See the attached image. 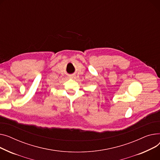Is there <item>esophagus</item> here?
Masks as SVG:
<instances>
[{
    "label": "esophagus",
    "instance_id": "esophagus-1",
    "mask_svg": "<svg viewBox=\"0 0 160 160\" xmlns=\"http://www.w3.org/2000/svg\"><path fill=\"white\" fill-rule=\"evenodd\" d=\"M70 78H74V76H70Z\"/></svg>",
    "mask_w": 160,
    "mask_h": 160
}]
</instances>
